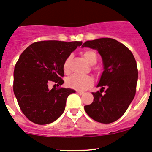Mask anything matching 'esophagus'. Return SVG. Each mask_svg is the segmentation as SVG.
I'll return each instance as SVG.
<instances>
[{
  "instance_id": "obj_1",
  "label": "esophagus",
  "mask_w": 152,
  "mask_h": 152,
  "mask_svg": "<svg viewBox=\"0 0 152 152\" xmlns=\"http://www.w3.org/2000/svg\"><path fill=\"white\" fill-rule=\"evenodd\" d=\"M76 93H77L78 94H79V95H83L84 94V92L79 91V90H77V91H76Z\"/></svg>"
}]
</instances>
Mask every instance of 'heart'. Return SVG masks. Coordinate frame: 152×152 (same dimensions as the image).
Returning <instances> with one entry per match:
<instances>
[{"instance_id":"b5f03b06","label":"heart","mask_w":152,"mask_h":152,"mask_svg":"<svg viewBox=\"0 0 152 152\" xmlns=\"http://www.w3.org/2000/svg\"><path fill=\"white\" fill-rule=\"evenodd\" d=\"M85 59L90 64L94 65L97 62V56L93 50H87L83 53ZM71 61V56H69L63 63V70L65 73H70V63ZM93 78L91 76H81L73 74L69 76L66 80V84L69 87L79 90H83L90 87L93 84Z\"/></svg>"}]
</instances>
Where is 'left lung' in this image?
Returning <instances> with one entry per match:
<instances>
[{"mask_svg": "<svg viewBox=\"0 0 152 152\" xmlns=\"http://www.w3.org/2000/svg\"><path fill=\"white\" fill-rule=\"evenodd\" d=\"M84 47L97 50L104 67L97 85L100 91L93 93V102L85 106V110L96 121L113 123L125 113L135 96L138 79L135 59L128 48L112 38L87 41Z\"/></svg>", "mask_w": 152, "mask_h": 152, "instance_id": "left-lung-1", "label": "left lung"}]
</instances>
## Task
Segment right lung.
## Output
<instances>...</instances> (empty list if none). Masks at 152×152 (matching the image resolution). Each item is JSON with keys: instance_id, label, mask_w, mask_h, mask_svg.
Instances as JSON below:
<instances>
[{"instance_id": "obj_1", "label": "right lung", "mask_w": 152, "mask_h": 152, "mask_svg": "<svg viewBox=\"0 0 152 152\" xmlns=\"http://www.w3.org/2000/svg\"><path fill=\"white\" fill-rule=\"evenodd\" d=\"M82 42L47 40L31 44L21 53L14 70L13 90L21 111L37 124H50L65 111L70 88L48 89L64 83L63 63Z\"/></svg>"}]
</instances>
